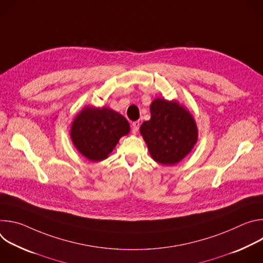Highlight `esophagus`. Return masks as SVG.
Wrapping results in <instances>:
<instances>
[{
	"label": "esophagus",
	"instance_id": "esophagus-1",
	"mask_svg": "<svg viewBox=\"0 0 263 263\" xmlns=\"http://www.w3.org/2000/svg\"><path fill=\"white\" fill-rule=\"evenodd\" d=\"M139 126H140V123H139L138 121H136V122H133V123H132V131H133V133H136V132L138 131Z\"/></svg>",
	"mask_w": 263,
	"mask_h": 263
}]
</instances>
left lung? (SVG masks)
Instances as JSON below:
<instances>
[{
  "label": "left lung",
  "instance_id": "1",
  "mask_svg": "<svg viewBox=\"0 0 263 263\" xmlns=\"http://www.w3.org/2000/svg\"><path fill=\"white\" fill-rule=\"evenodd\" d=\"M151 119L140 126L152 158L163 165H174L189 155L198 140L197 124L191 112L176 101L155 99Z\"/></svg>",
  "mask_w": 263,
  "mask_h": 263
}]
</instances>
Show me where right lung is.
Listing matches in <instances>:
<instances>
[{
  "label": "right lung",
  "mask_w": 263,
  "mask_h": 263,
  "mask_svg": "<svg viewBox=\"0 0 263 263\" xmlns=\"http://www.w3.org/2000/svg\"><path fill=\"white\" fill-rule=\"evenodd\" d=\"M129 132L128 121L119 112L87 106L74 118L70 138L84 157L97 162L106 159L120 138Z\"/></svg>",
  "instance_id": "obj_1"
}]
</instances>
